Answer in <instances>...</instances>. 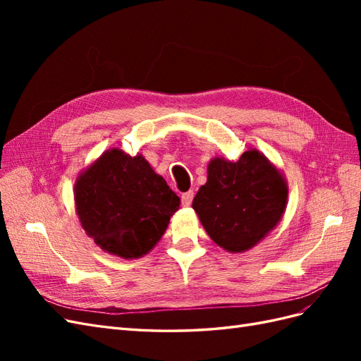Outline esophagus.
I'll list each match as a JSON object with an SVG mask.
<instances>
[{"instance_id": "obj_1", "label": "esophagus", "mask_w": 361, "mask_h": 361, "mask_svg": "<svg viewBox=\"0 0 361 361\" xmlns=\"http://www.w3.org/2000/svg\"><path fill=\"white\" fill-rule=\"evenodd\" d=\"M194 199V191H188V192H183L182 194V204L183 206H190L191 202Z\"/></svg>"}]
</instances>
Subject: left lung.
I'll return each mask as SVG.
<instances>
[{
  "label": "left lung",
  "mask_w": 361,
  "mask_h": 361,
  "mask_svg": "<svg viewBox=\"0 0 361 361\" xmlns=\"http://www.w3.org/2000/svg\"><path fill=\"white\" fill-rule=\"evenodd\" d=\"M288 183L274 164L256 149L236 162L214 158L192 209L212 241L231 253L255 247L281 220Z\"/></svg>",
  "instance_id": "left-lung-1"
}]
</instances>
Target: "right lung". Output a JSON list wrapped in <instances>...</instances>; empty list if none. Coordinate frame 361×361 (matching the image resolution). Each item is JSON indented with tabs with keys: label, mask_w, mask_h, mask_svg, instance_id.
Wrapping results in <instances>:
<instances>
[{
	"label": "right lung",
	"mask_w": 361,
	"mask_h": 361,
	"mask_svg": "<svg viewBox=\"0 0 361 361\" xmlns=\"http://www.w3.org/2000/svg\"><path fill=\"white\" fill-rule=\"evenodd\" d=\"M76 214L104 251L123 259L147 255L166 232L180 199L143 155L110 149L75 182Z\"/></svg>",
	"instance_id": "obj_1"
}]
</instances>
